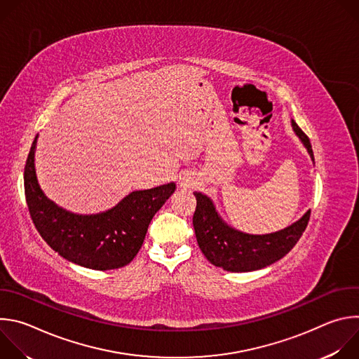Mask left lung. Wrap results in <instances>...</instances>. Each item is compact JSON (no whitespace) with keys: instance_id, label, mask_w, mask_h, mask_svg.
Here are the masks:
<instances>
[{"instance_id":"left-lung-1","label":"left lung","mask_w":359,"mask_h":359,"mask_svg":"<svg viewBox=\"0 0 359 359\" xmlns=\"http://www.w3.org/2000/svg\"><path fill=\"white\" fill-rule=\"evenodd\" d=\"M291 125L314 161L309 136L294 121ZM194 196L197 206L193 215V227L197 244L213 266L233 273L260 270L283 259L302 236L311 215L309 210L298 222L276 233L247 234L233 229L220 217L210 197L197 191Z\"/></svg>"}]
</instances>
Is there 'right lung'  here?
Here are the masks:
<instances>
[{
  "mask_svg": "<svg viewBox=\"0 0 359 359\" xmlns=\"http://www.w3.org/2000/svg\"><path fill=\"white\" fill-rule=\"evenodd\" d=\"M36 137L24 169V189L32 223L41 237L65 260L90 270H115L129 264L143 244L150 220L176 184L132 191L104 213L83 216L67 212L49 200L38 184L34 165Z\"/></svg>",
  "mask_w": 359,
  "mask_h": 359,
  "instance_id": "right-lung-1",
  "label": "right lung"
}]
</instances>
